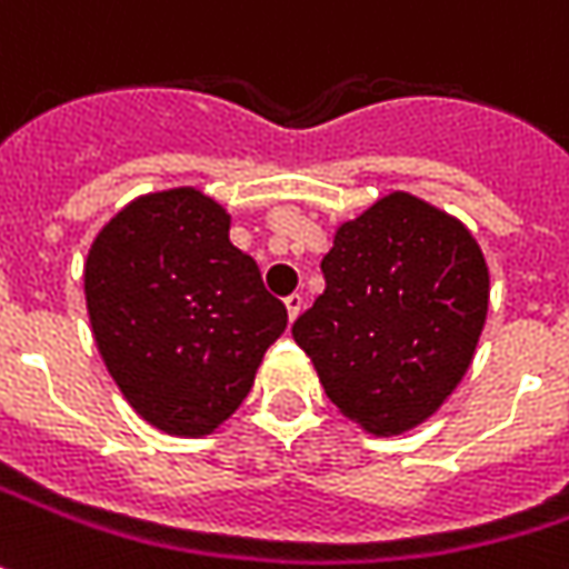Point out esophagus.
Listing matches in <instances>:
<instances>
[{
  "instance_id": "esophagus-1",
  "label": "esophagus",
  "mask_w": 569,
  "mask_h": 569,
  "mask_svg": "<svg viewBox=\"0 0 569 569\" xmlns=\"http://www.w3.org/2000/svg\"><path fill=\"white\" fill-rule=\"evenodd\" d=\"M302 308H305V299H302V296H299V292L286 296V311H289V321H296Z\"/></svg>"
}]
</instances>
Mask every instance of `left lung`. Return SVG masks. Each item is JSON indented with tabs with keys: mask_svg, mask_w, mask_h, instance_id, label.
Wrapping results in <instances>:
<instances>
[{
	"mask_svg": "<svg viewBox=\"0 0 569 569\" xmlns=\"http://www.w3.org/2000/svg\"><path fill=\"white\" fill-rule=\"evenodd\" d=\"M327 289L292 337L323 393L371 435H402L460 383L488 315L476 239L412 194H390L337 229Z\"/></svg>",
	"mask_w": 569,
	"mask_h": 569,
	"instance_id": "left-lung-1",
	"label": "left lung"
}]
</instances>
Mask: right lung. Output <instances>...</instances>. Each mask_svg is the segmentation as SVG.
<instances>
[{"instance_id": "add662e5", "label": "right lung", "mask_w": 569, "mask_h": 569, "mask_svg": "<svg viewBox=\"0 0 569 569\" xmlns=\"http://www.w3.org/2000/svg\"><path fill=\"white\" fill-rule=\"evenodd\" d=\"M93 340L126 400L169 435H210L248 397L286 305L194 188L131 201L84 264Z\"/></svg>"}]
</instances>
